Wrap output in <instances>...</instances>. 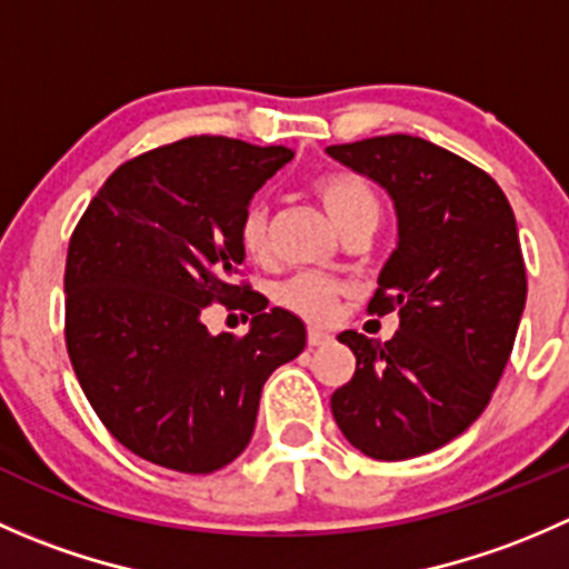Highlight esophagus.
Returning <instances> with one entry per match:
<instances>
[{"label":"esophagus","mask_w":569,"mask_h":569,"mask_svg":"<svg viewBox=\"0 0 569 569\" xmlns=\"http://www.w3.org/2000/svg\"><path fill=\"white\" fill-rule=\"evenodd\" d=\"M330 341H332L330 332L317 330V327H311V330H308V347H325V343H330Z\"/></svg>","instance_id":"esophagus-1"}]
</instances>
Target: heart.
Here are the masks:
<instances>
[{"label":"heart","mask_w":569,"mask_h":569,"mask_svg":"<svg viewBox=\"0 0 569 569\" xmlns=\"http://www.w3.org/2000/svg\"><path fill=\"white\" fill-rule=\"evenodd\" d=\"M313 192L325 203L327 214L332 217L341 231L360 220H375L380 217V198L375 187L360 173L352 170H327L313 178ZM239 248L250 261H267L269 258V217L261 203H252L239 217ZM347 295V286L341 280L321 272H300L278 286L274 300L289 308L297 317L308 321H327L336 313L338 302Z\"/></svg>","instance_id":"b5f03b06"}]
</instances>
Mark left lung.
I'll list each match as a JSON object with an SVG mask.
<instances>
[{"instance_id": "obj_1", "label": "left lung", "mask_w": 569, "mask_h": 569, "mask_svg": "<svg viewBox=\"0 0 569 569\" xmlns=\"http://www.w3.org/2000/svg\"><path fill=\"white\" fill-rule=\"evenodd\" d=\"M393 198L399 242L371 317L399 313L391 341L347 330L355 375L330 396L343 438L375 460L440 449L485 412L526 308L512 206L468 159L410 134L327 148Z\"/></svg>"}]
</instances>
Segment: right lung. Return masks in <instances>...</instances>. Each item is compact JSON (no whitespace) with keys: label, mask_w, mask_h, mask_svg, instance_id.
Listing matches in <instances>:
<instances>
[{"label":"right lung","mask_w":569,"mask_h":569,"mask_svg":"<svg viewBox=\"0 0 569 569\" xmlns=\"http://www.w3.org/2000/svg\"><path fill=\"white\" fill-rule=\"evenodd\" d=\"M283 146L187 137L120 164L68 242L66 347L90 407L142 460L211 473L248 449L267 377L306 349V325L244 274L239 217L291 162ZM250 312L211 337L209 305Z\"/></svg>","instance_id":"add662e5"}]
</instances>
